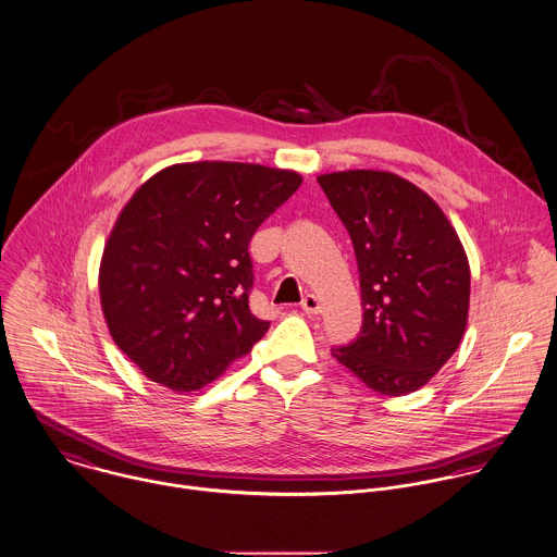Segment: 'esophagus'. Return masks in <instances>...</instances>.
I'll return each instance as SVG.
<instances>
[{
  "label": "esophagus",
  "mask_w": 557,
  "mask_h": 557,
  "mask_svg": "<svg viewBox=\"0 0 557 557\" xmlns=\"http://www.w3.org/2000/svg\"><path fill=\"white\" fill-rule=\"evenodd\" d=\"M301 309H304L306 313H320V301H318V297L306 295V299L301 301Z\"/></svg>",
  "instance_id": "obj_1"
}]
</instances>
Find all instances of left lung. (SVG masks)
Wrapping results in <instances>:
<instances>
[{"instance_id":"obj_1","label":"left lung","mask_w":557,"mask_h":557,"mask_svg":"<svg viewBox=\"0 0 557 557\" xmlns=\"http://www.w3.org/2000/svg\"><path fill=\"white\" fill-rule=\"evenodd\" d=\"M359 267L363 326L331 355L382 395L428 384L457 350L470 306L463 246L432 198L384 171L320 175Z\"/></svg>"}]
</instances>
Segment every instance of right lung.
I'll return each mask as SVG.
<instances>
[{
  "mask_svg": "<svg viewBox=\"0 0 557 557\" xmlns=\"http://www.w3.org/2000/svg\"><path fill=\"white\" fill-rule=\"evenodd\" d=\"M301 175L242 162L175 164L136 189L107 242L100 301L136 368L173 391L222 375L267 333L249 311V239Z\"/></svg>",
  "mask_w": 557,
  "mask_h": 557,
  "instance_id": "add662e5",
  "label": "right lung"
}]
</instances>
